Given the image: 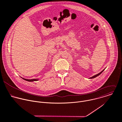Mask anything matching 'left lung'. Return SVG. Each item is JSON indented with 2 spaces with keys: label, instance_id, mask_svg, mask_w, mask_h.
Returning <instances> with one entry per match:
<instances>
[{
  "label": "left lung",
  "instance_id": "obj_1",
  "mask_svg": "<svg viewBox=\"0 0 122 122\" xmlns=\"http://www.w3.org/2000/svg\"><path fill=\"white\" fill-rule=\"evenodd\" d=\"M104 70H105V69H104V70H103V71H101V72H100V73H98V74H97V75H95V76H92V77H90V78H90V79H92V78H95V77H97V76H99V75H100V74H101V73H102V72H103V71H104Z\"/></svg>",
  "mask_w": 122,
  "mask_h": 122
}]
</instances>
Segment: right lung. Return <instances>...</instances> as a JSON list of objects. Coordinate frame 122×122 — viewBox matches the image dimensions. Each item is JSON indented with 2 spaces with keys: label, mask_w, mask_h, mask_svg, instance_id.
<instances>
[{
  "label": "right lung",
  "mask_w": 122,
  "mask_h": 122,
  "mask_svg": "<svg viewBox=\"0 0 122 122\" xmlns=\"http://www.w3.org/2000/svg\"><path fill=\"white\" fill-rule=\"evenodd\" d=\"M22 79H23L24 80L27 81H29V82H33V81H36L38 80V79H25L23 77H22Z\"/></svg>",
  "instance_id": "1"
}]
</instances>
